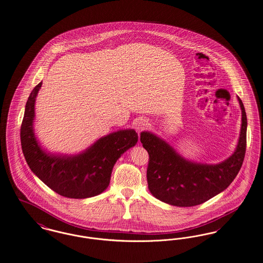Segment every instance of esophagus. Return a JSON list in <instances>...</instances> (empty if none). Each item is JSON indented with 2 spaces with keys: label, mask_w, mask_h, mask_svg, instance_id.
Masks as SVG:
<instances>
[{
  "label": "esophagus",
  "mask_w": 263,
  "mask_h": 263,
  "mask_svg": "<svg viewBox=\"0 0 263 263\" xmlns=\"http://www.w3.org/2000/svg\"><path fill=\"white\" fill-rule=\"evenodd\" d=\"M146 126H147V121L145 119L139 118L135 122V127H136V129L138 130V133L143 130L144 128H146Z\"/></svg>",
  "instance_id": "34e87169"
}]
</instances>
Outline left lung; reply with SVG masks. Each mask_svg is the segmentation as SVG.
I'll return each instance as SVG.
<instances>
[{
	"mask_svg": "<svg viewBox=\"0 0 263 263\" xmlns=\"http://www.w3.org/2000/svg\"><path fill=\"white\" fill-rule=\"evenodd\" d=\"M240 133L234 153L216 164L200 163L183 157L163 138L141 132L140 141L149 162L146 177L148 190L161 202L176 207L200 205L226 190L242 165L247 147V114L241 100Z\"/></svg>",
	"mask_w": 263,
	"mask_h": 263,
	"instance_id": "1",
	"label": "left lung"
}]
</instances>
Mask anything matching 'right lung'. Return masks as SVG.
Wrapping results in <instances>:
<instances>
[{
  "instance_id": "add662e5",
  "label": "right lung",
  "mask_w": 263,
  "mask_h": 263,
  "mask_svg": "<svg viewBox=\"0 0 263 263\" xmlns=\"http://www.w3.org/2000/svg\"><path fill=\"white\" fill-rule=\"evenodd\" d=\"M37 84L28 99L21 127V142L27 163L39 179L63 197L86 199L103 193L109 186L112 167L138 142L134 128L120 129L97 139L83 152L63 154L43 148L34 134Z\"/></svg>"
}]
</instances>
